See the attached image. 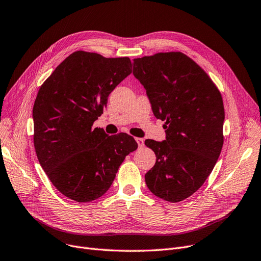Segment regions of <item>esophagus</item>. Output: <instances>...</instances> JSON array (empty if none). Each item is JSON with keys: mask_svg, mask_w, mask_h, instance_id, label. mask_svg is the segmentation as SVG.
Returning a JSON list of instances; mask_svg holds the SVG:
<instances>
[{"mask_svg": "<svg viewBox=\"0 0 261 261\" xmlns=\"http://www.w3.org/2000/svg\"><path fill=\"white\" fill-rule=\"evenodd\" d=\"M136 141H137L138 145H139L140 147H142V146L144 145V140H143L142 138H136Z\"/></svg>", "mask_w": 261, "mask_h": 261, "instance_id": "obj_1", "label": "esophagus"}]
</instances>
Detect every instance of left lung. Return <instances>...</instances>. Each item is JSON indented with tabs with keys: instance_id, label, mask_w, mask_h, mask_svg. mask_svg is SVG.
Listing matches in <instances>:
<instances>
[{
	"instance_id": "obj_1",
	"label": "left lung",
	"mask_w": 261,
	"mask_h": 261,
	"mask_svg": "<svg viewBox=\"0 0 261 261\" xmlns=\"http://www.w3.org/2000/svg\"><path fill=\"white\" fill-rule=\"evenodd\" d=\"M155 117L166 121V140H146L156 163L145 174L148 189L169 202L190 197L214 169L224 144L223 98L208 75L181 53L133 60Z\"/></svg>"
}]
</instances>
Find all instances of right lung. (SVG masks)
I'll return each instance as SVG.
<instances>
[{
	"label": "right lung",
	"mask_w": 261,
	"mask_h": 261,
	"mask_svg": "<svg viewBox=\"0 0 261 261\" xmlns=\"http://www.w3.org/2000/svg\"><path fill=\"white\" fill-rule=\"evenodd\" d=\"M131 69L127 57L75 51L38 90L33 106L37 159L53 185L76 202L103 196L125 156L138 148L127 133L109 136L93 128L110 93Z\"/></svg>",
	"instance_id": "obj_1"
}]
</instances>
